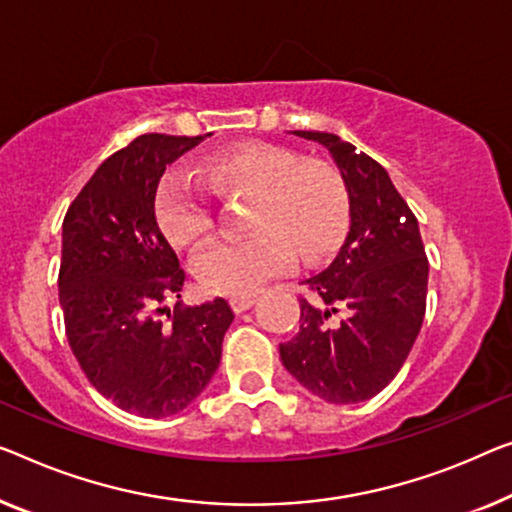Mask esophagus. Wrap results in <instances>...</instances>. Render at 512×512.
I'll list each match as a JSON object with an SVG mask.
<instances>
[{
	"label": "esophagus",
	"instance_id": "34e87169",
	"mask_svg": "<svg viewBox=\"0 0 512 512\" xmlns=\"http://www.w3.org/2000/svg\"><path fill=\"white\" fill-rule=\"evenodd\" d=\"M255 301H257L255 296H232L230 305H232L234 312H246L248 308H253Z\"/></svg>",
	"mask_w": 512,
	"mask_h": 512
}]
</instances>
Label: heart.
Returning <instances> with one entry per match:
<instances>
[{"label":"heart","mask_w":512,"mask_h":512,"mask_svg":"<svg viewBox=\"0 0 512 512\" xmlns=\"http://www.w3.org/2000/svg\"><path fill=\"white\" fill-rule=\"evenodd\" d=\"M202 177L220 195L255 193L250 227L241 241H211L193 257V273L211 294L246 296L294 262L317 259L338 246L349 227V195L340 172L322 160L273 144H241L202 160ZM165 239L177 248L200 243L213 227V204L183 174H170L156 195Z\"/></svg>","instance_id":"obj_1"}]
</instances>
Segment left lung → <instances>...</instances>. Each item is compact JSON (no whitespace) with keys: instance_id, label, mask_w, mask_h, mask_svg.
<instances>
[{"instance_id":"1","label":"left lung","mask_w":512,"mask_h":512,"mask_svg":"<svg viewBox=\"0 0 512 512\" xmlns=\"http://www.w3.org/2000/svg\"><path fill=\"white\" fill-rule=\"evenodd\" d=\"M294 135L329 149L352 225L329 269L305 280L299 333L280 345V358L317 398L365 402L398 375L423 326L430 266L421 230L377 160L333 133Z\"/></svg>"}]
</instances>
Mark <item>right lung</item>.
Segmentation results:
<instances>
[{
  "mask_svg": "<svg viewBox=\"0 0 512 512\" xmlns=\"http://www.w3.org/2000/svg\"><path fill=\"white\" fill-rule=\"evenodd\" d=\"M207 135L135 137L103 160L61 225L68 345L103 398L142 418L179 414L207 388L234 319L225 299L163 305L181 299L186 273L158 227L156 188Z\"/></svg>",
  "mask_w": 512,
  "mask_h": 512,
  "instance_id": "add662e5",
  "label": "right lung"
}]
</instances>
